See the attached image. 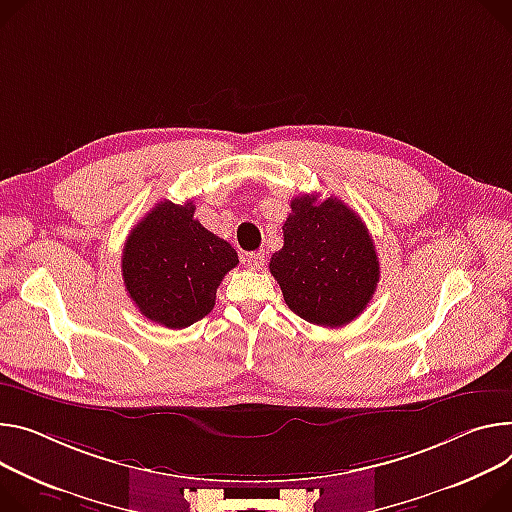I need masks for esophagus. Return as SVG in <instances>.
<instances>
[{
  "instance_id": "obj_1",
  "label": "esophagus",
  "mask_w": 512,
  "mask_h": 512,
  "mask_svg": "<svg viewBox=\"0 0 512 512\" xmlns=\"http://www.w3.org/2000/svg\"><path fill=\"white\" fill-rule=\"evenodd\" d=\"M245 263H247V267H251V269H263V265H265V251L247 253Z\"/></svg>"
}]
</instances>
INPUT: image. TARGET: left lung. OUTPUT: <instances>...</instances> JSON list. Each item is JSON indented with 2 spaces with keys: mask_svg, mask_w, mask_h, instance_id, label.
<instances>
[{
  "mask_svg": "<svg viewBox=\"0 0 512 512\" xmlns=\"http://www.w3.org/2000/svg\"><path fill=\"white\" fill-rule=\"evenodd\" d=\"M284 222V247L271 255L269 271L284 300L318 327L355 320L380 282L374 239L363 220L341 200L298 196Z\"/></svg>",
  "mask_w": 512,
  "mask_h": 512,
  "instance_id": "left-lung-1",
  "label": "left lung"
}]
</instances>
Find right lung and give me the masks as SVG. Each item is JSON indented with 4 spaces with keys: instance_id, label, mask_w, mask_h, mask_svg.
<instances>
[{
    "instance_id": "obj_1",
    "label": "right lung",
    "mask_w": 512,
    "mask_h": 512,
    "mask_svg": "<svg viewBox=\"0 0 512 512\" xmlns=\"http://www.w3.org/2000/svg\"><path fill=\"white\" fill-rule=\"evenodd\" d=\"M196 206L159 202L126 239L122 277L130 300L153 322L185 329L216 302L237 251L194 218Z\"/></svg>"
}]
</instances>
